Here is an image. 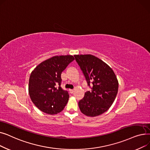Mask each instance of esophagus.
Returning <instances> with one entry per match:
<instances>
[{"label": "esophagus", "instance_id": "34e87169", "mask_svg": "<svg viewBox=\"0 0 150 150\" xmlns=\"http://www.w3.org/2000/svg\"><path fill=\"white\" fill-rule=\"evenodd\" d=\"M69 92L70 93H73L74 92V90H72V89H69Z\"/></svg>", "mask_w": 150, "mask_h": 150}]
</instances>
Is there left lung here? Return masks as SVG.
I'll return each mask as SVG.
<instances>
[{
	"instance_id": "left-lung-1",
	"label": "left lung",
	"mask_w": 150,
	"mask_h": 150,
	"mask_svg": "<svg viewBox=\"0 0 150 150\" xmlns=\"http://www.w3.org/2000/svg\"><path fill=\"white\" fill-rule=\"evenodd\" d=\"M75 59L85 76L91 91L85 92L78 102L81 112L86 116L96 117L109 109L115 99L119 81L106 63L92 54H75Z\"/></svg>"
}]
</instances>
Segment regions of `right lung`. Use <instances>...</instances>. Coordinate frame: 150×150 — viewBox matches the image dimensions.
<instances>
[{"mask_svg":"<svg viewBox=\"0 0 150 150\" xmlns=\"http://www.w3.org/2000/svg\"><path fill=\"white\" fill-rule=\"evenodd\" d=\"M74 59L72 55L54 56L41 62L31 72L29 95L34 105L43 112L57 114L67 103L69 95L61 88V75Z\"/></svg>","mask_w":150,"mask_h":150,"instance_id":"right-lung-1","label":"right lung"}]
</instances>
